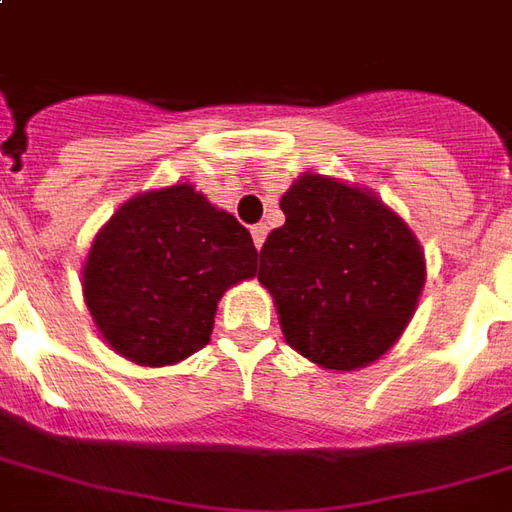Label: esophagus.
Masks as SVG:
<instances>
[{"mask_svg":"<svg viewBox=\"0 0 512 512\" xmlns=\"http://www.w3.org/2000/svg\"><path fill=\"white\" fill-rule=\"evenodd\" d=\"M266 233H268L266 225H255V227H252V241H255L257 249H260V246H263V241H266Z\"/></svg>","mask_w":512,"mask_h":512,"instance_id":"34e87169","label":"esophagus"}]
</instances>
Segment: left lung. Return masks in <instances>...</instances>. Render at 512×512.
Here are the masks:
<instances>
[{"instance_id": "obj_1", "label": "left lung", "mask_w": 512, "mask_h": 512, "mask_svg": "<svg viewBox=\"0 0 512 512\" xmlns=\"http://www.w3.org/2000/svg\"><path fill=\"white\" fill-rule=\"evenodd\" d=\"M285 225L260 249L287 344L325 369L352 372L388 352L426 282L410 227L369 192L301 176L282 198Z\"/></svg>"}]
</instances>
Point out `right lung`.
Masks as SVG:
<instances>
[{"mask_svg": "<svg viewBox=\"0 0 512 512\" xmlns=\"http://www.w3.org/2000/svg\"><path fill=\"white\" fill-rule=\"evenodd\" d=\"M255 274L249 230L176 184L132 198L102 227L83 266V298L119 355L170 366L206 347L222 293Z\"/></svg>", "mask_w": 512, "mask_h": 512, "instance_id": "right-lung-1", "label": "right lung"}]
</instances>
